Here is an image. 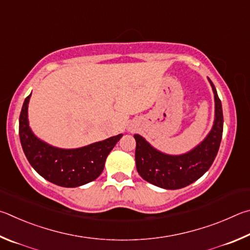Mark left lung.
<instances>
[{
  "mask_svg": "<svg viewBox=\"0 0 250 250\" xmlns=\"http://www.w3.org/2000/svg\"><path fill=\"white\" fill-rule=\"evenodd\" d=\"M214 94V122L202 142L180 155L157 149L141 135L135 134L136 169L144 180L166 190H177L195 182L211 167L217 155L223 135V109L213 82L208 78Z\"/></svg>",
  "mask_w": 250,
  "mask_h": 250,
  "instance_id": "8db88e82",
  "label": "left lung"
}]
</instances>
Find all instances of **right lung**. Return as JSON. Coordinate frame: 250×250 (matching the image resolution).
Here are the masks:
<instances>
[{
	"label": "right lung",
	"instance_id": "add662e5",
	"mask_svg": "<svg viewBox=\"0 0 250 250\" xmlns=\"http://www.w3.org/2000/svg\"><path fill=\"white\" fill-rule=\"evenodd\" d=\"M30 93L25 99L20 115V139L24 154L38 174L54 185L77 188L95 180L102 173L107 156L123 134L90 145L59 148L42 141L30 128L28 104Z\"/></svg>",
	"mask_w": 250,
	"mask_h": 250
}]
</instances>
